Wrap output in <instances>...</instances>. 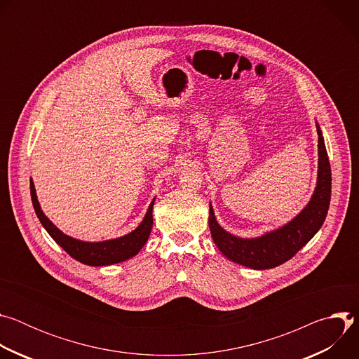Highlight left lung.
Returning <instances> with one entry per match:
<instances>
[{"label": "left lung", "mask_w": 359, "mask_h": 359, "mask_svg": "<svg viewBox=\"0 0 359 359\" xmlns=\"http://www.w3.org/2000/svg\"><path fill=\"white\" fill-rule=\"evenodd\" d=\"M318 135V173L314 193L306 206L290 222L259 237L244 238L224 230L216 220L210 203L209 227L212 238L223 255L240 266L252 270L274 269L294 255L321 229L331 200V166L320 125Z\"/></svg>", "instance_id": "left-lung-1"}]
</instances>
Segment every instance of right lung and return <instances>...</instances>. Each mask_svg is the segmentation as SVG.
I'll use <instances>...</instances> for the list:
<instances>
[{"label":"right lung","mask_w":359,"mask_h":359,"mask_svg":"<svg viewBox=\"0 0 359 359\" xmlns=\"http://www.w3.org/2000/svg\"><path fill=\"white\" fill-rule=\"evenodd\" d=\"M29 189H31V198L34 210L42 224V227L48 231V234L54 238V241L61 245L72 259L76 262L93 266V267H102V266H112L122 262H126L143 248L146 244L149 234L151 231L153 226V204H155V198H153L149 204L147 212L140 222V224L130 233L111 240L104 241H82L78 238H74L65 233H62L53 222H50L42 212L39 201L36 197L35 186L32 179H29Z\"/></svg>","instance_id":"add662e5"}]
</instances>
